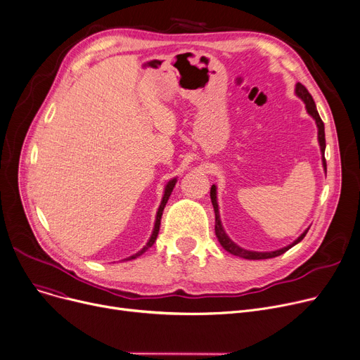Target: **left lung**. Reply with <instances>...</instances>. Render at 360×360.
<instances>
[{"instance_id": "1", "label": "left lung", "mask_w": 360, "mask_h": 360, "mask_svg": "<svg viewBox=\"0 0 360 360\" xmlns=\"http://www.w3.org/2000/svg\"><path fill=\"white\" fill-rule=\"evenodd\" d=\"M297 94L298 97H301L307 105V110L308 113L315 119V123L316 126H319V141H320V146H321V153H323V165H324V170L327 173V162H326V157H324V151H326V134H324V122L321 120L320 115H319V110H316V105L314 103V98L312 96L309 94V91L307 90L305 86H302L301 82L297 84ZM210 200H212V205H214V210H215V234L221 243V245L228 251L231 252V255L234 256H238V257H243V259H248V260H262V259H271V257H278L281 255H283L285 251H288L289 248H292L295 244H298L300 241L304 240V237L307 236L308 229L304 232V234L295 241L292 243L290 245L282 248V250H278V251H271V252H256V251H248V250H244V248H240L237 244L232 243L226 234L222 229V225H221V219H219V210H218V203H217V188L215 186L210 187Z\"/></svg>"}]
</instances>
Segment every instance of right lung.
Returning a JSON list of instances; mask_svg holds the SVG:
<instances>
[{"label":"right lung","mask_w":360,"mask_h":360,"mask_svg":"<svg viewBox=\"0 0 360 360\" xmlns=\"http://www.w3.org/2000/svg\"><path fill=\"white\" fill-rule=\"evenodd\" d=\"M176 179H173V180H170L168 181V184H167V187H165V192H164V198H162V202H161V205H160V207H158V212H157V221H155V226H154V231H153V236H151V238H150V241L146 243V245L139 251V252H136L135 256H132V257H129V260L131 259H136L138 256H141L142 252H145L148 248L150 247H153L154 245V243H155V240H157V237H158V231H160V225H161V217H162V210H164V206H165V203H167V200H168V198H170V195H172V192H173V188H174V184H176Z\"/></svg>","instance_id":"add662e5"}]
</instances>
